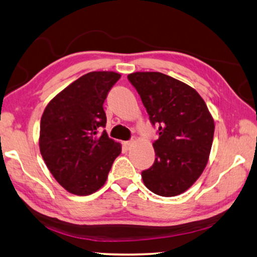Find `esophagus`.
Listing matches in <instances>:
<instances>
[{"instance_id":"34e87169","label":"esophagus","mask_w":257,"mask_h":257,"mask_svg":"<svg viewBox=\"0 0 257 257\" xmlns=\"http://www.w3.org/2000/svg\"><path fill=\"white\" fill-rule=\"evenodd\" d=\"M122 145H123V147L127 151H129V150H132V147L134 146V142L133 141H128V142H123L122 143Z\"/></svg>"}]
</instances>
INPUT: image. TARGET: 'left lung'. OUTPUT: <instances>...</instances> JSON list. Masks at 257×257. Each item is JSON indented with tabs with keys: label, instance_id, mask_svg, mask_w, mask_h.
Returning <instances> with one entry per match:
<instances>
[{
	"label": "left lung",
	"instance_id": "1",
	"mask_svg": "<svg viewBox=\"0 0 257 257\" xmlns=\"http://www.w3.org/2000/svg\"><path fill=\"white\" fill-rule=\"evenodd\" d=\"M128 79L136 88L159 139L153 143L155 161L142 172L144 185L164 197L190 188L210 156L214 120L193 87L161 72H134Z\"/></svg>",
	"mask_w": 257,
	"mask_h": 257
}]
</instances>
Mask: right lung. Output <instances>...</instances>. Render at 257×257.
Returning a JSON list of instances; mask_svg holds the SVG:
<instances>
[{"instance_id": "right-lung-1", "label": "right lung", "mask_w": 257, "mask_h": 257, "mask_svg": "<svg viewBox=\"0 0 257 257\" xmlns=\"http://www.w3.org/2000/svg\"><path fill=\"white\" fill-rule=\"evenodd\" d=\"M120 73L93 71L51 99L41 119L40 151L55 180L78 196L105 184L121 144L108 138L103 103Z\"/></svg>"}]
</instances>
